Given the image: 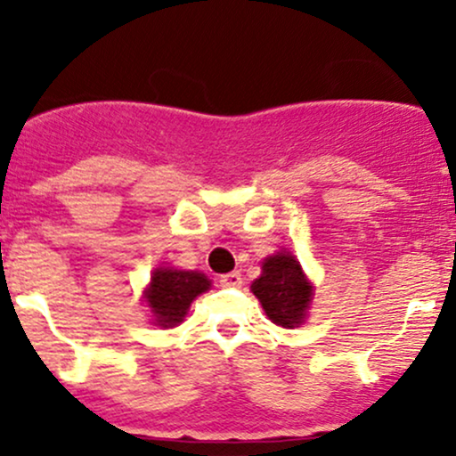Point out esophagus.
Masks as SVG:
<instances>
[{
    "instance_id": "esophagus-1",
    "label": "esophagus",
    "mask_w": 456,
    "mask_h": 456,
    "mask_svg": "<svg viewBox=\"0 0 456 456\" xmlns=\"http://www.w3.org/2000/svg\"><path fill=\"white\" fill-rule=\"evenodd\" d=\"M221 285L227 287V289H238V287H242V274H240V272H229V274H223Z\"/></svg>"
}]
</instances>
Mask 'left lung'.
I'll list each match as a JSON object with an SVG mask.
<instances>
[{
    "instance_id": "8db88e82",
    "label": "left lung",
    "mask_w": 456,
    "mask_h": 456,
    "mask_svg": "<svg viewBox=\"0 0 456 456\" xmlns=\"http://www.w3.org/2000/svg\"><path fill=\"white\" fill-rule=\"evenodd\" d=\"M250 291L257 296L265 315L276 326L297 328L305 323L313 300V285L289 250H279L264 259L261 276L253 281Z\"/></svg>"
}]
</instances>
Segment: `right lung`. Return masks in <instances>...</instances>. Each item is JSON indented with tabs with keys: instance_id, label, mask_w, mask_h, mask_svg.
I'll list each match as a JSON object with an SVG mask.
<instances>
[{
	"instance_id": "obj_1",
	"label": "right lung",
	"mask_w": 456,
	"mask_h": 456,
	"mask_svg": "<svg viewBox=\"0 0 456 456\" xmlns=\"http://www.w3.org/2000/svg\"><path fill=\"white\" fill-rule=\"evenodd\" d=\"M212 287L210 279L195 270L156 268L151 272L148 289L143 291L145 305L151 311V323L174 328L184 322L191 302Z\"/></svg>"
}]
</instances>
